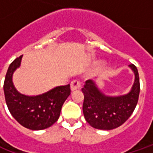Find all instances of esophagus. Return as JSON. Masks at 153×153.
<instances>
[{
    "instance_id": "34e87169",
    "label": "esophagus",
    "mask_w": 153,
    "mask_h": 153,
    "mask_svg": "<svg viewBox=\"0 0 153 153\" xmlns=\"http://www.w3.org/2000/svg\"><path fill=\"white\" fill-rule=\"evenodd\" d=\"M80 86H81V84H80L79 81H78V80H74L73 82L71 83V84H70V89L73 92V91H75V90L79 89Z\"/></svg>"
}]
</instances>
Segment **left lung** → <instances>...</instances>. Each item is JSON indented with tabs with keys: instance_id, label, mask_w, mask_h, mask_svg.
<instances>
[{
	"instance_id": "8db88e82",
	"label": "left lung",
	"mask_w": 153,
	"mask_h": 153,
	"mask_svg": "<svg viewBox=\"0 0 153 153\" xmlns=\"http://www.w3.org/2000/svg\"><path fill=\"white\" fill-rule=\"evenodd\" d=\"M128 67L134 74V82L126 94L106 95L93 80H87L82 88L84 96L83 112L86 121L92 127L111 130L123 125L134 112L140 92L139 76L134 65Z\"/></svg>"
}]
</instances>
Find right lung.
Masks as SVG:
<instances>
[{
	"label": "right lung",
	"instance_id": "right-lung-1",
	"mask_svg": "<svg viewBox=\"0 0 153 153\" xmlns=\"http://www.w3.org/2000/svg\"><path fill=\"white\" fill-rule=\"evenodd\" d=\"M22 57L10 65L5 75L3 88L6 105L12 116L25 128L32 130L49 128L59 119L61 107L70 95V84L56 87L36 96L22 94L13 83V74L20 66Z\"/></svg>",
	"mask_w": 153,
	"mask_h": 153
}]
</instances>
